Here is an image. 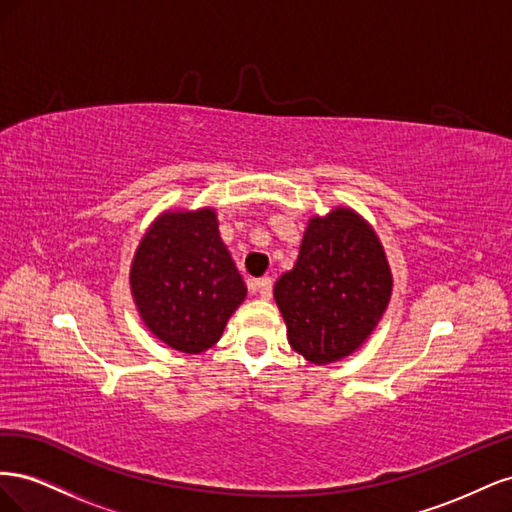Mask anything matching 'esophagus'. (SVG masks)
Wrapping results in <instances>:
<instances>
[{
  "label": "esophagus",
  "instance_id": "obj_1",
  "mask_svg": "<svg viewBox=\"0 0 512 512\" xmlns=\"http://www.w3.org/2000/svg\"><path fill=\"white\" fill-rule=\"evenodd\" d=\"M247 288H250L252 292H258L260 299H271L273 294V282L271 277H260V280H247Z\"/></svg>",
  "mask_w": 512,
  "mask_h": 512
}]
</instances>
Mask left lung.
Returning <instances> with one entry per match:
<instances>
[{
  "mask_svg": "<svg viewBox=\"0 0 512 512\" xmlns=\"http://www.w3.org/2000/svg\"><path fill=\"white\" fill-rule=\"evenodd\" d=\"M393 275L376 230L335 207L309 220L294 267L275 282L288 342L309 363L327 365L359 348L376 329Z\"/></svg>",
  "mask_w": 512,
  "mask_h": 512,
  "instance_id": "left-lung-1",
  "label": "left lung"
}]
</instances>
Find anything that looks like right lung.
<instances>
[{
  "label": "right lung",
  "mask_w": 512,
  "mask_h": 512,
  "mask_svg": "<svg viewBox=\"0 0 512 512\" xmlns=\"http://www.w3.org/2000/svg\"><path fill=\"white\" fill-rule=\"evenodd\" d=\"M130 288L145 327L185 354L218 342L247 294L211 207L158 215L136 247Z\"/></svg>",
  "instance_id": "add662e5"
}]
</instances>
